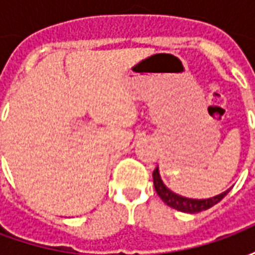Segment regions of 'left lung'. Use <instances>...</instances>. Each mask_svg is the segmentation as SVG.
Instances as JSON below:
<instances>
[{
  "label": "left lung",
  "instance_id": "left-lung-1",
  "mask_svg": "<svg viewBox=\"0 0 255 255\" xmlns=\"http://www.w3.org/2000/svg\"><path fill=\"white\" fill-rule=\"evenodd\" d=\"M153 182H154V188L158 197L164 201V202L171 206V208L176 209L179 212H183V213H199L202 210H206V209L212 208L216 203H219L223 198L230 192L231 188H228L227 191L221 192L219 195L212 198H205V199H194V198H187L183 197V195H179L176 192H173L172 190L166 187L162 179L160 176V171H158V166L155 168L154 172H153Z\"/></svg>",
  "mask_w": 255,
  "mask_h": 255
}]
</instances>
